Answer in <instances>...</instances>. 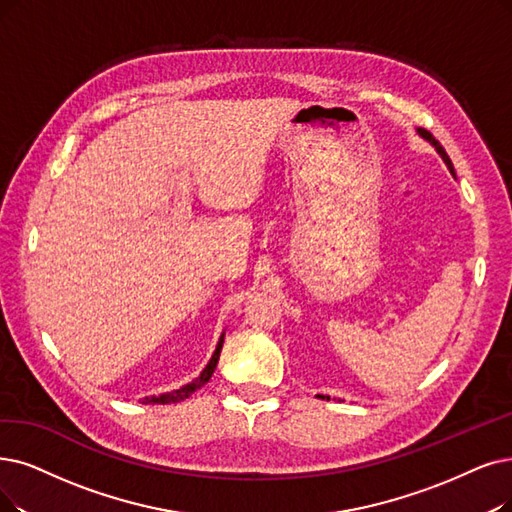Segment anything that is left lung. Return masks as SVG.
<instances>
[{
  "mask_svg": "<svg viewBox=\"0 0 512 512\" xmlns=\"http://www.w3.org/2000/svg\"><path fill=\"white\" fill-rule=\"evenodd\" d=\"M418 134L424 138V140H428V142H431V145L435 147V151L441 155V159L445 161V166H447V170L449 172H452V176L456 178V172H454V163H452V159H449V155L445 153V149L439 145V140H435V136L431 134V132H428V130H424V128H418ZM327 399H330V397H327Z\"/></svg>",
  "mask_w": 512,
  "mask_h": 512,
  "instance_id": "8db88e82",
  "label": "left lung"
}]
</instances>
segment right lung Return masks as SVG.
<instances>
[{"mask_svg":"<svg viewBox=\"0 0 512 512\" xmlns=\"http://www.w3.org/2000/svg\"><path fill=\"white\" fill-rule=\"evenodd\" d=\"M222 342H224V334L220 336V340H218V344H216V351H214L210 363H208L206 367H203V372L199 374V378H195L193 382H189V384H185V386H180L178 391L163 393V395H159V397H155V395H153V397H145V399H142V403H178V401H182V399L191 397L195 391H199V388L212 378V374H214V370H216V363H218V357H220V351H222Z\"/></svg>","mask_w":512,"mask_h":512,"instance_id":"obj_1","label":"right lung"}]
</instances>
